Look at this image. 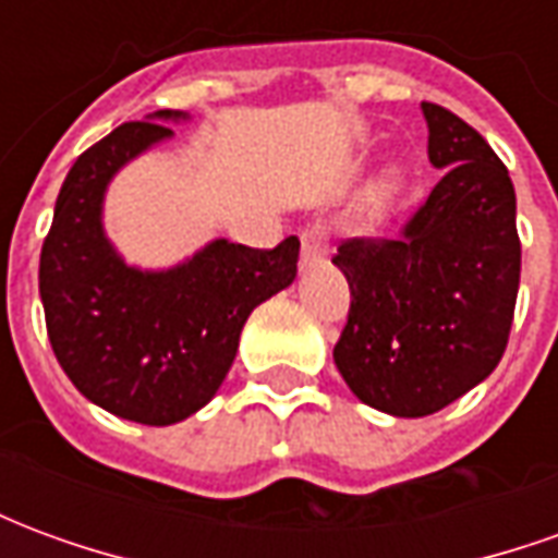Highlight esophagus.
I'll return each mask as SVG.
<instances>
[{
  "label": "esophagus",
  "mask_w": 558,
  "mask_h": 558,
  "mask_svg": "<svg viewBox=\"0 0 558 558\" xmlns=\"http://www.w3.org/2000/svg\"><path fill=\"white\" fill-rule=\"evenodd\" d=\"M328 254V227L314 223L302 232V266H316Z\"/></svg>",
  "instance_id": "obj_1"
}]
</instances>
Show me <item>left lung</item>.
I'll list each match as a JSON object with an SVG mask.
<instances>
[{
    "instance_id": "left-lung-1",
    "label": "left lung",
    "mask_w": 558,
    "mask_h": 558,
    "mask_svg": "<svg viewBox=\"0 0 558 558\" xmlns=\"http://www.w3.org/2000/svg\"><path fill=\"white\" fill-rule=\"evenodd\" d=\"M442 179L388 239H347L331 263L350 283L335 364L388 415L445 410L493 374L514 323L520 235L511 175L487 140L421 104Z\"/></svg>"
}]
</instances>
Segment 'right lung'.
<instances>
[{
  "instance_id": "1",
  "label": "right lung",
  "mask_w": 558,
  "mask_h": 558,
  "mask_svg": "<svg viewBox=\"0 0 558 558\" xmlns=\"http://www.w3.org/2000/svg\"><path fill=\"white\" fill-rule=\"evenodd\" d=\"M155 119H182L160 110ZM163 122H125L65 175L38 268L47 338L68 379L101 410L137 424H175L215 398L244 319L290 287L302 242H211L170 271L128 268L101 230L113 172L167 140Z\"/></svg>"
}]
</instances>
